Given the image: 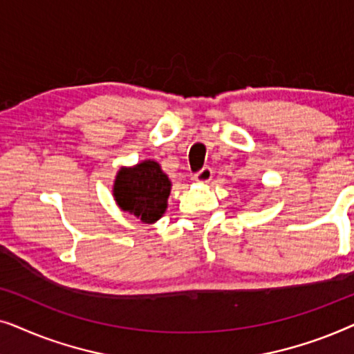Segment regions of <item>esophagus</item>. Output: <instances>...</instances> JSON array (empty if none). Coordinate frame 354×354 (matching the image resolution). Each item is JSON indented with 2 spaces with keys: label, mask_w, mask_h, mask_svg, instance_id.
I'll return each mask as SVG.
<instances>
[{
  "label": "esophagus",
  "mask_w": 354,
  "mask_h": 354,
  "mask_svg": "<svg viewBox=\"0 0 354 354\" xmlns=\"http://www.w3.org/2000/svg\"><path fill=\"white\" fill-rule=\"evenodd\" d=\"M212 178V169L211 167H203L200 172L195 174V180L200 183H207Z\"/></svg>",
  "instance_id": "obj_1"
}]
</instances>
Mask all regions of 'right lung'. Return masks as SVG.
<instances>
[{
  "label": "right lung",
  "instance_id": "1",
  "mask_svg": "<svg viewBox=\"0 0 354 354\" xmlns=\"http://www.w3.org/2000/svg\"><path fill=\"white\" fill-rule=\"evenodd\" d=\"M172 183L156 161H143L133 167H120L114 180L113 195L118 206L138 217L145 224H154L167 207Z\"/></svg>",
  "mask_w": 354,
  "mask_h": 354
}]
</instances>
